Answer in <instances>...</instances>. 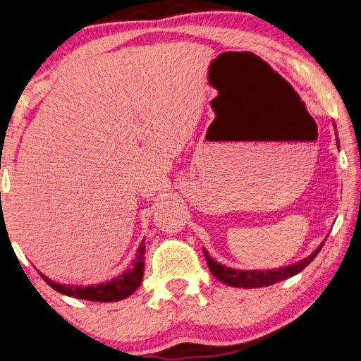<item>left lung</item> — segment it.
Listing matches in <instances>:
<instances>
[{
  "mask_svg": "<svg viewBox=\"0 0 361 361\" xmlns=\"http://www.w3.org/2000/svg\"><path fill=\"white\" fill-rule=\"evenodd\" d=\"M334 129H336V126H334ZM338 145H340V142H338ZM321 247H323V244L312 252L311 255H307L306 259L299 260L296 264H290V266L279 267V269H267V271H257V269H254V271H240V269H232L212 259L205 249H203V254H205L207 264L208 267H210L212 274H214L220 282H224V284L227 286H232V288L250 289V288H264V286L276 284V282L296 276L298 272H301L302 269L307 266V264L312 262V259L319 254Z\"/></svg>",
  "mask_w": 361,
  "mask_h": 361,
  "instance_id": "8db88e82",
  "label": "left lung"
}]
</instances>
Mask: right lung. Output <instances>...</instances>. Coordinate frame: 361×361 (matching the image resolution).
Segmentation results:
<instances>
[{"label":"right lung","mask_w":361,"mask_h":361,"mask_svg":"<svg viewBox=\"0 0 361 361\" xmlns=\"http://www.w3.org/2000/svg\"><path fill=\"white\" fill-rule=\"evenodd\" d=\"M145 240L139 245L136 259L133 260V267L124 271L123 274H119L114 279L107 282H99V284H90V286H75V284H62V282L51 281L50 277H43V281L54 288L56 293L65 294V296L77 298V299H85V301H95V302H112V301H121V299L129 298L139 288V284L142 282V276H145Z\"/></svg>","instance_id":"add662e5"}]
</instances>
